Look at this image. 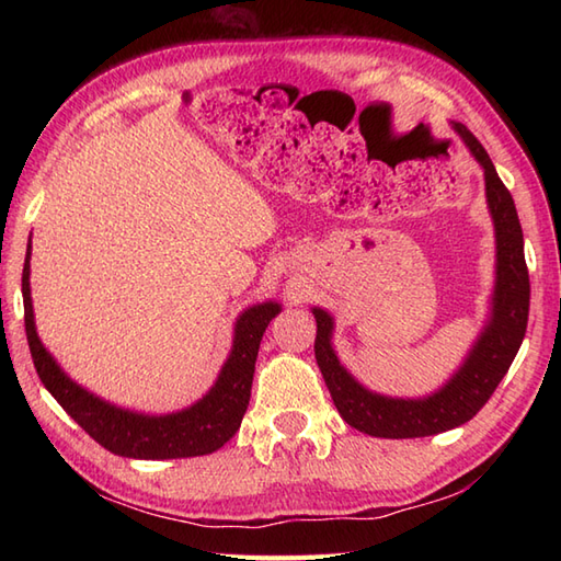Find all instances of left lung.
Segmentation results:
<instances>
[{
  "mask_svg": "<svg viewBox=\"0 0 561 561\" xmlns=\"http://www.w3.org/2000/svg\"><path fill=\"white\" fill-rule=\"evenodd\" d=\"M456 133L484 169L486 205H490L496 231V287L492 299V318L465 364L438 392L422 400L386 398L364 386L344 371L332 352V318L323 308H313L316 362L342 420L368 436L380 438H416L432 436L470 422L484 402L502 383L511 362L516 359L528 328L530 279L526 255H523V231L514 197L496 175L490 153L468 127L453 123Z\"/></svg>",
  "mask_w": 561,
  "mask_h": 561,
  "instance_id": "left-lung-1",
  "label": "left lung"
}]
</instances>
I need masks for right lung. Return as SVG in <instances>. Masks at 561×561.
I'll list each match as a JSON object with an SVG mask.
<instances>
[{
	"label": "right lung",
	"instance_id": "1",
	"mask_svg": "<svg viewBox=\"0 0 561 561\" xmlns=\"http://www.w3.org/2000/svg\"><path fill=\"white\" fill-rule=\"evenodd\" d=\"M28 260L31 243L26 250L21 274V294H23V323H26V337L33 356V366L38 371L43 386L50 396L62 404V410L75 420L93 440L108 448L115 456L139 458V460H165V458H193L207 456L221 448L229 440L243 414L248 410L250 388H253L255 359L260 350L262 332L270 320L279 313V304H260L248 308L238 318L233 350L226 359L217 383L205 398L195 402L193 408L165 416H147L115 408L79 388L69 380L62 368L55 364L50 354L38 340L33 323V304H31V284H28Z\"/></svg>",
	"mask_w": 561,
	"mask_h": 561
}]
</instances>
